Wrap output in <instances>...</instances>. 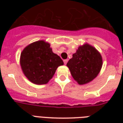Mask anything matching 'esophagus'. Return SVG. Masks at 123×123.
Masks as SVG:
<instances>
[{
	"label": "esophagus",
	"instance_id": "esophagus-1",
	"mask_svg": "<svg viewBox=\"0 0 123 123\" xmlns=\"http://www.w3.org/2000/svg\"><path fill=\"white\" fill-rule=\"evenodd\" d=\"M68 59H65L64 60V64H66L68 62Z\"/></svg>",
	"mask_w": 123,
	"mask_h": 123
}]
</instances>
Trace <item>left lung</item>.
I'll use <instances>...</instances> for the list:
<instances>
[{"instance_id": "8db88e82", "label": "left lung", "mask_w": 123, "mask_h": 123, "mask_svg": "<svg viewBox=\"0 0 123 123\" xmlns=\"http://www.w3.org/2000/svg\"><path fill=\"white\" fill-rule=\"evenodd\" d=\"M102 64V57L99 52L93 46L85 44L79 46L66 66L75 80L80 85H83L97 77Z\"/></svg>"}]
</instances>
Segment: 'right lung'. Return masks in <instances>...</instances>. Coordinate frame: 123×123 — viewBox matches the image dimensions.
Here are the masks:
<instances>
[{"label":"right lung","mask_w":123,"mask_h":123,"mask_svg":"<svg viewBox=\"0 0 123 123\" xmlns=\"http://www.w3.org/2000/svg\"><path fill=\"white\" fill-rule=\"evenodd\" d=\"M63 64L59 56L53 53L50 44L43 40L29 44L20 55L24 75L31 82L38 85L47 84L57 68Z\"/></svg>","instance_id":"right-lung-1"}]
</instances>
